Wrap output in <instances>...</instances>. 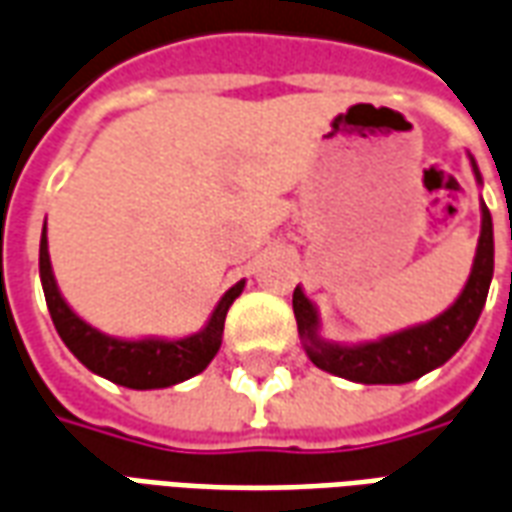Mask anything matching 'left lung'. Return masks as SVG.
<instances>
[{
    "mask_svg": "<svg viewBox=\"0 0 512 512\" xmlns=\"http://www.w3.org/2000/svg\"><path fill=\"white\" fill-rule=\"evenodd\" d=\"M474 175L480 180L477 167H474ZM491 277H494V224H491V213L483 205V230H480L472 277L458 301L436 321L384 337L378 343L340 348V345L318 340V332H315L318 318L301 288L293 290V315H296L299 334L304 337L307 354L315 367L340 378L359 381V384H408L430 373L433 367L444 365L466 343V337L472 334L474 323L485 307Z\"/></svg>",
    "mask_w": 512,
    "mask_h": 512,
    "instance_id": "left-lung-1",
    "label": "left lung"
}]
</instances>
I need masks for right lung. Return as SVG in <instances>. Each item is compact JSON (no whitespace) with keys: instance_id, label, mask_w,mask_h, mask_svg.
Returning a JSON list of instances; mask_svg holds the SVG:
<instances>
[{"instance_id":"obj_1","label":"right lung","mask_w":512,"mask_h":512,"mask_svg":"<svg viewBox=\"0 0 512 512\" xmlns=\"http://www.w3.org/2000/svg\"><path fill=\"white\" fill-rule=\"evenodd\" d=\"M40 279H43V293H46L51 321H54V329L62 337V343L71 348L73 356L84 367H90L98 376L109 378L120 386H128V389H161V386L180 384V381L202 373L211 365V359L222 345L224 318H227L230 304L244 290V282H238L235 288L227 290L224 299L219 301V307L213 310L208 326L194 337L172 340V343H167V340L126 343V340H112L106 334L95 332L93 326H87L62 301L54 274H51L46 227H43V238H40Z\"/></svg>"}]
</instances>
